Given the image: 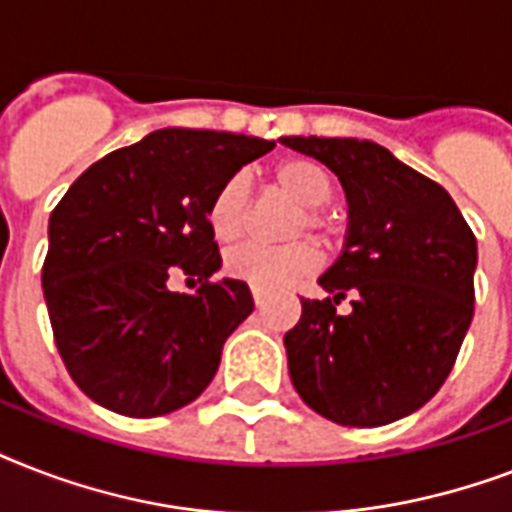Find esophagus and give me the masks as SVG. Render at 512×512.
<instances>
[{
	"label": "esophagus",
	"instance_id": "1",
	"mask_svg": "<svg viewBox=\"0 0 512 512\" xmlns=\"http://www.w3.org/2000/svg\"><path fill=\"white\" fill-rule=\"evenodd\" d=\"M252 300H255V305L260 308V305H265V300H268V292H265V289L252 287Z\"/></svg>",
	"mask_w": 512,
	"mask_h": 512
}]
</instances>
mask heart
I'll return each instance as SVG.
<instances>
[{"mask_svg":"<svg viewBox=\"0 0 512 512\" xmlns=\"http://www.w3.org/2000/svg\"><path fill=\"white\" fill-rule=\"evenodd\" d=\"M271 180L276 191L284 193L289 201H295L300 209L292 233L313 231L327 233V217L321 215V209L332 193H335V180L329 170L316 159L308 156H289L284 162L273 167ZM247 204H249V177L244 172H236L225 180L215 191L207 209L209 231L217 241L231 244L244 233L247 223ZM319 268V252L297 241L287 247H257V244H244L239 249H231L225 255V271L233 279L247 281L249 287L257 289H281L292 281L303 279L308 273Z\"/></svg>","mask_w":512,"mask_h":512,"instance_id":"heart-1","label":"heart"}]
</instances>
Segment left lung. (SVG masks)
<instances>
[{
  "mask_svg": "<svg viewBox=\"0 0 512 512\" xmlns=\"http://www.w3.org/2000/svg\"><path fill=\"white\" fill-rule=\"evenodd\" d=\"M281 143L327 164L348 201L345 244L319 279L329 297L300 300L284 335L292 385L337 425L401 420L436 396L468 335L476 236L441 185L372 140Z\"/></svg>",
  "mask_w": 512,
  "mask_h": 512,
  "instance_id": "obj_1",
  "label": "left lung"
}]
</instances>
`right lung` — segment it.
<instances>
[{
  "label": "right lung",
  "instance_id": "obj_1",
  "mask_svg": "<svg viewBox=\"0 0 512 512\" xmlns=\"http://www.w3.org/2000/svg\"><path fill=\"white\" fill-rule=\"evenodd\" d=\"M276 143L167 127L76 177L50 215L42 287L74 382L124 417H159L201 396L255 300L220 271L207 209L231 175ZM199 278L193 296L166 281Z\"/></svg>",
  "mask_w": 512,
  "mask_h": 512
}]
</instances>
